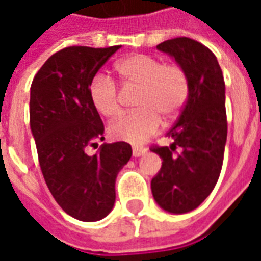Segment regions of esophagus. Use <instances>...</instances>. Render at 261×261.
I'll list each match as a JSON object with an SVG mask.
<instances>
[{
    "instance_id": "1",
    "label": "esophagus",
    "mask_w": 261,
    "mask_h": 261,
    "mask_svg": "<svg viewBox=\"0 0 261 261\" xmlns=\"http://www.w3.org/2000/svg\"><path fill=\"white\" fill-rule=\"evenodd\" d=\"M145 152H147V149H145V148H133V156H136V158L142 156Z\"/></svg>"
}]
</instances>
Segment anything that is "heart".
I'll list each match as a JSON object with an SVG mask.
<instances>
[{"instance_id": "1", "label": "heart", "mask_w": 261, "mask_h": 261, "mask_svg": "<svg viewBox=\"0 0 261 261\" xmlns=\"http://www.w3.org/2000/svg\"><path fill=\"white\" fill-rule=\"evenodd\" d=\"M114 72L124 86H138L134 113L116 120L109 127L110 136L120 141L140 145L152 137L162 120L175 119L186 105L189 80L175 63L162 64L147 54H133L114 64ZM89 99L97 113L108 119L119 116V92L113 80L97 75L89 85Z\"/></svg>"}]
</instances>
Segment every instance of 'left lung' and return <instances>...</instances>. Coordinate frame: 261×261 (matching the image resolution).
I'll return each instance as SVG.
<instances>
[{
    "mask_svg": "<svg viewBox=\"0 0 261 261\" xmlns=\"http://www.w3.org/2000/svg\"><path fill=\"white\" fill-rule=\"evenodd\" d=\"M156 48L185 69L189 96L166 134L173 144L152 149L162 166L151 180V190L166 213L186 214L210 196L222 168L228 133L224 75L213 51L193 39L176 37ZM176 146L181 148L177 154Z\"/></svg>",
    "mask_w": 261,
    "mask_h": 261,
    "instance_id": "left-lung-1",
    "label": "left lung"
}]
</instances>
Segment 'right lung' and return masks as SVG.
I'll return each instance as SVG.
<instances>
[{
	"label": "right lung",
	"instance_id": "1",
	"mask_svg": "<svg viewBox=\"0 0 261 261\" xmlns=\"http://www.w3.org/2000/svg\"><path fill=\"white\" fill-rule=\"evenodd\" d=\"M119 46L60 50L39 69L31 86V130L48 190L60 207L84 222L100 221L113 210L114 183L131 158V145L103 144L95 155L88 145L105 140L89 85Z\"/></svg>",
	"mask_w": 261,
	"mask_h": 261
}]
</instances>
